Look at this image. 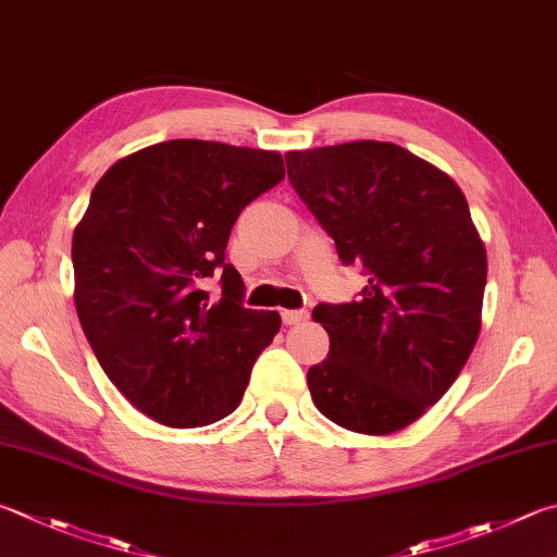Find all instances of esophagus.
<instances>
[{
  "mask_svg": "<svg viewBox=\"0 0 557 557\" xmlns=\"http://www.w3.org/2000/svg\"><path fill=\"white\" fill-rule=\"evenodd\" d=\"M281 320L283 324H300L308 320V310H283Z\"/></svg>",
  "mask_w": 557,
  "mask_h": 557,
  "instance_id": "esophagus-1",
  "label": "esophagus"
}]
</instances>
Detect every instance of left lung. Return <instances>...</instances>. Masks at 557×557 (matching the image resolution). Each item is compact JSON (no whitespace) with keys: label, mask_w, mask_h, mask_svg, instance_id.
<instances>
[{"label":"left lung","mask_w":557,"mask_h":557,"mask_svg":"<svg viewBox=\"0 0 557 557\" xmlns=\"http://www.w3.org/2000/svg\"><path fill=\"white\" fill-rule=\"evenodd\" d=\"M286 164L339 259L369 274L359 300L312 310L330 334L312 403L349 432H400L454 385L482 327L487 251L466 196L395 143L293 150Z\"/></svg>","instance_id":"obj_1"}]
</instances>
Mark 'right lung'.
I'll use <instances>...</instances> for the list:
<instances>
[{
    "mask_svg": "<svg viewBox=\"0 0 557 557\" xmlns=\"http://www.w3.org/2000/svg\"><path fill=\"white\" fill-rule=\"evenodd\" d=\"M286 170L271 150L166 140L121 157L91 191L72 235L75 308L109 381L172 429L235 412L276 310L243 308L225 249L235 220ZM223 270L213 304L206 277Z\"/></svg>",
    "mask_w": 557,
    "mask_h": 557,
    "instance_id": "obj_1",
    "label": "right lung"
}]
</instances>
